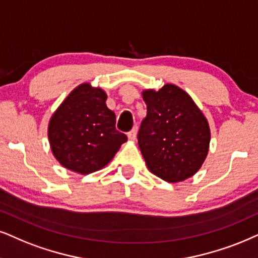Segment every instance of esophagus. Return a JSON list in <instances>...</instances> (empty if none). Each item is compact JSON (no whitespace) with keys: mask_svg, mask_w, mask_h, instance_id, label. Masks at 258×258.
Segmentation results:
<instances>
[{"mask_svg":"<svg viewBox=\"0 0 258 258\" xmlns=\"http://www.w3.org/2000/svg\"><path fill=\"white\" fill-rule=\"evenodd\" d=\"M127 137H128L130 140H136V138H137V128H136V127L132 130V131H130L128 133H127Z\"/></svg>","mask_w":258,"mask_h":258,"instance_id":"1","label":"esophagus"}]
</instances>
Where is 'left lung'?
Masks as SVG:
<instances>
[{
    "label": "left lung",
    "mask_w": 258,
    "mask_h": 258,
    "mask_svg": "<svg viewBox=\"0 0 258 258\" xmlns=\"http://www.w3.org/2000/svg\"><path fill=\"white\" fill-rule=\"evenodd\" d=\"M146 116L138 144L149 170L175 183L191 177L206 159L211 132L191 97L174 84L143 91Z\"/></svg>",
    "instance_id": "obj_1"
}]
</instances>
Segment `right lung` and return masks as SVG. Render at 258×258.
I'll return each instance as SVG.
<instances>
[{
    "label": "right lung",
    "mask_w": 258,
    "mask_h": 258,
    "mask_svg": "<svg viewBox=\"0 0 258 258\" xmlns=\"http://www.w3.org/2000/svg\"><path fill=\"white\" fill-rule=\"evenodd\" d=\"M101 88L83 83L71 91L48 123L52 153L64 168L87 175L112 161L127 140Z\"/></svg>",
    "instance_id": "obj_1"
}]
</instances>
